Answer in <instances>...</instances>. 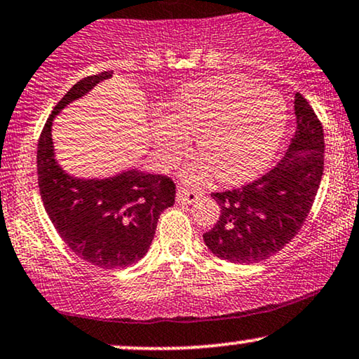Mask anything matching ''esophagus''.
Returning a JSON list of instances; mask_svg holds the SVG:
<instances>
[{
    "instance_id": "obj_1",
    "label": "esophagus",
    "mask_w": 359,
    "mask_h": 359,
    "mask_svg": "<svg viewBox=\"0 0 359 359\" xmlns=\"http://www.w3.org/2000/svg\"><path fill=\"white\" fill-rule=\"evenodd\" d=\"M201 197H202L201 192H197V190H194V189H187V187H179V189H177V194H175L177 203H182V205H187V203H194L195 201H198Z\"/></svg>"
}]
</instances>
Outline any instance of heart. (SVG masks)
I'll list each match as a JSON object with an SVG mask.
<instances>
[{
	"label": "heart",
	"instance_id": "1",
	"mask_svg": "<svg viewBox=\"0 0 359 359\" xmlns=\"http://www.w3.org/2000/svg\"><path fill=\"white\" fill-rule=\"evenodd\" d=\"M169 117L154 124L158 152L175 161L197 135L203 157L184 169L189 182H247L262 174L278 151L287 129V104L278 93L238 74L189 84L172 99Z\"/></svg>",
	"mask_w": 359,
	"mask_h": 359
}]
</instances>
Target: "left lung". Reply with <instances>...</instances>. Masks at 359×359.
Returning a JSON list of instances; mask_svg holds the SVG:
<instances>
[{
  "label": "left lung",
  "mask_w": 359,
  "mask_h": 359,
  "mask_svg": "<svg viewBox=\"0 0 359 359\" xmlns=\"http://www.w3.org/2000/svg\"><path fill=\"white\" fill-rule=\"evenodd\" d=\"M297 130L285 157L270 172L240 189L215 192L220 217L203 242L232 263L265 260L292 240L318 192L325 165L323 127L310 104L294 94Z\"/></svg>",
  "instance_id": "8db88e82"
}]
</instances>
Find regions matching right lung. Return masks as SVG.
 Here are the masks:
<instances>
[{"mask_svg":"<svg viewBox=\"0 0 359 359\" xmlns=\"http://www.w3.org/2000/svg\"><path fill=\"white\" fill-rule=\"evenodd\" d=\"M112 71L81 79L56 104L38 142V184L43 205L65 243L101 269H126L151 247L161 213L174 205L175 184L165 175L137 169L106 179L69 175L54 157L53 121Z\"/></svg>","mask_w":359,"mask_h":359,"instance_id":"right-lung-1","label":"right lung"}]
</instances>
